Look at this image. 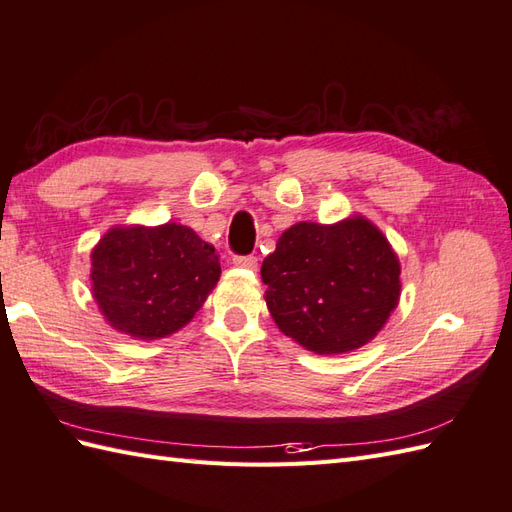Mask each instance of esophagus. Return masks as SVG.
<instances>
[{"label":"esophagus","mask_w":512,"mask_h":512,"mask_svg":"<svg viewBox=\"0 0 512 512\" xmlns=\"http://www.w3.org/2000/svg\"><path fill=\"white\" fill-rule=\"evenodd\" d=\"M232 263H234L236 267H243V269H256V267H258V258L252 256V254H247V256H234Z\"/></svg>","instance_id":"obj_1"}]
</instances>
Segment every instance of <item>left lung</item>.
Returning a JSON list of instances; mask_svg holds the SVG:
<instances>
[{
	"label": "left lung",
	"instance_id": "left-lung-1",
	"mask_svg": "<svg viewBox=\"0 0 512 512\" xmlns=\"http://www.w3.org/2000/svg\"><path fill=\"white\" fill-rule=\"evenodd\" d=\"M278 328L306 350L343 354L369 343L400 299V263L363 217L297 223L260 267Z\"/></svg>",
	"mask_w": 512,
	"mask_h": 512
}]
</instances>
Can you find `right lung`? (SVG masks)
Here are the masks:
<instances>
[{"instance_id":"1","label":"right lung","mask_w":512,"mask_h":512,"mask_svg":"<svg viewBox=\"0 0 512 512\" xmlns=\"http://www.w3.org/2000/svg\"><path fill=\"white\" fill-rule=\"evenodd\" d=\"M91 260L102 315L119 332L149 341L189 323L221 273L215 247L180 223L112 228Z\"/></svg>"}]
</instances>
